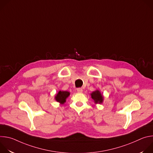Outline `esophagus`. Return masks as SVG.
<instances>
[{
    "mask_svg": "<svg viewBox=\"0 0 153 153\" xmlns=\"http://www.w3.org/2000/svg\"><path fill=\"white\" fill-rule=\"evenodd\" d=\"M77 91L78 93H82L83 91V89L81 88H77Z\"/></svg>",
    "mask_w": 153,
    "mask_h": 153,
    "instance_id": "esophagus-1",
    "label": "esophagus"
}]
</instances>
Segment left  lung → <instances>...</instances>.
I'll list each match as a JSON object with an SVG mask.
<instances>
[{"label":"left lung","instance_id":"obj_1","mask_svg":"<svg viewBox=\"0 0 153 153\" xmlns=\"http://www.w3.org/2000/svg\"><path fill=\"white\" fill-rule=\"evenodd\" d=\"M91 98L94 100L95 103H102L103 100V97L102 94L99 90L93 91L91 94Z\"/></svg>","mask_w":153,"mask_h":153}]
</instances>
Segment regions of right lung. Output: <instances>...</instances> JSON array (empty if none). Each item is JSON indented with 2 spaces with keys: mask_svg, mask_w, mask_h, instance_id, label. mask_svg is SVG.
Here are the masks:
<instances>
[{
  "mask_svg": "<svg viewBox=\"0 0 153 153\" xmlns=\"http://www.w3.org/2000/svg\"><path fill=\"white\" fill-rule=\"evenodd\" d=\"M70 93L66 91H59L55 96V100L61 104H63L66 102L67 98L70 96Z\"/></svg>",
  "mask_w": 153,
  "mask_h": 153,
  "instance_id": "right-lung-1",
  "label": "right lung"
}]
</instances>
